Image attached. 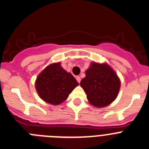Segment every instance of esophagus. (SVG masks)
Listing matches in <instances>:
<instances>
[{
    "instance_id": "34e87169",
    "label": "esophagus",
    "mask_w": 149,
    "mask_h": 149,
    "mask_svg": "<svg viewBox=\"0 0 149 149\" xmlns=\"http://www.w3.org/2000/svg\"><path fill=\"white\" fill-rule=\"evenodd\" d=\"M76 80H77V81L79 83H80V81H81V78H80V76H77V77H76Z\"/></svg>"
}]
</instances>
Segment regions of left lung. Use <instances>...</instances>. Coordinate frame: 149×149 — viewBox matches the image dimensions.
Instances as JSON below:
<instances>
[{"label":"left lung","instance_id":"8db88e82","mask_svg":"<svg viewBox=\"0 0 149 149\" xmlns=\"http://www.w3.org/2000/svg\"><path fill=\"white\" fill-rule=\"evenodd\" d=\"M120 80L116 72L106 63H92L86 72L80 86L92 105L102 107L116 100L120 89Z\"/></svg>","mask_w":149,"mask_h":149}]
</instances>
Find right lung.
I'll return each instance as SVG.
<instances>
[{
  "instance_id": "right-lung-1",
  "label": "right lung",
  "mask_w": 149,
  "mask_h": 149,
  "mask_svg": "<svg viewBox=\"0 0 149 149\" xmlns=\"http://www.w3.org/2000/svg\"><path fill=\"white\" fill-rule=\"evenodd\" d=\"M78 86L72 74L65 71L60 63L47 66L36 80V89L42 100L52 104H59Z\"/></svg>"
}]
</instances>
